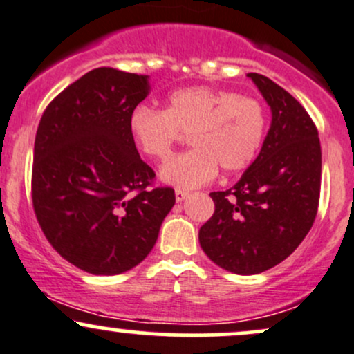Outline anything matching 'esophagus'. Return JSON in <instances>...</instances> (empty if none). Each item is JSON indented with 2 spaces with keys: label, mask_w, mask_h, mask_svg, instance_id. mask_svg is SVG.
<instances>
[{
  "label": "esophagus",
  "mask_w": 354,
  "mask_h": 354,
  "mask_svg": "<svg viewBox=\"0 0 354 354\" xmlns=\"http://www.w3.org/2000/svg\"><path fill=\"white\" fill-rule=\"evenodd\" d=\"M189 195V192H186V189H180V188H176V192H174V196H176V201L178 203H180V201H183L186 196Z\"/></svg>",
  "instance_id": "obj_1"
}]
</instances>
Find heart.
I'll return each mask as SVG.
<instances>
[{"label":"heart","instance_id":"b5f03b06","mask_svg":"<svg viewBox=\"0 0 354 354\" xmlns=\"http://www.w3.org/2000/svg\"><path fill=\"white\" fill-rule=\"evenodd\" d=\"M266 129V109L257 99L203 85L173 92L165 111L138 106L129 115L136 146L156 161L169 159L181 133L189 134L192 149L161 168L165 183L186 189L209 183L218 168L227 174L247 169Z\"/></svg>","mask_w":354,"mask_h":354}]
</instances>
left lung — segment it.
Masks as SVG:
<instances>
[{
    "instance_id": "obj_1",
    "label": "left lung",
    "mask_w": 354,
    "mask_h": 354,
    "mask_svg": "<svg viewBox=\"0 0 354 354\" xmlns=\"http://www.w3.org/2000/svg\"><path fill=\"white\" fill-rule=\"evenodd\" d=\"M248 77L270 106V129L239 183L209 193L215 213L198 234L209 260L240 275L269 270L296 250L316 220L321 192L316 124L281 85Z\"/></svg>"
}]
</instances>
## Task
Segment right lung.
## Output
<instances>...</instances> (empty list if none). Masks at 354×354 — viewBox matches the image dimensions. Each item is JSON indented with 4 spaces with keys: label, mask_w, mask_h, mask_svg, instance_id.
<instances>
[{
    "label": "right lung",
    "mask_w": 354,
    "mask_h": 354,
    "mask_svg": "<svg viewBox=\"0 0 354 354\" xmlns=\"http://www.w3.org/2000/svg\"><path fill=\"white\" fill-rule=\"evenodd\" d=\"M147 75L100 67L62 91L35 138V216L58 254L94 275H115L153 250L174 189L153 186L129 115L149 95Z\"/></svg>",
    "instance_id": "add662e5"
}]
</instances>
